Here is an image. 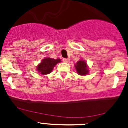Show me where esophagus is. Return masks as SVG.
<instances>
[{
	"instance_id": "1",
	"label": "esophagus",
	"mask_w": 128,
	"mask_h": 128,
	"mask_svg": "<svg viewBox=\"0 0 128 128\" xmlns=\"http://www.w3.org/2000/svg\"><path fill=\"white\" fill-rule=\"evenodd\" d=\"M63 61H64V62H65V63H68V59L64 58V59H63Z\"/></svg>"
}]
</instances>
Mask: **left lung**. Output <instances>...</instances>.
Here are the masks:
<instances>
[{
    "mask_svg": "<svg viewBox=\"0 0 128 128\" xmlns=\"http://www.w3.org/2000/svg\"><path fill=\"white\" fill-rule=\"evenodd\" d=\"M76 70L80 75H86L88 73L86 64L84 60H80L75 64Z\"/></svg>",
    "mask_w": 128,
    "mask_h": 128,
    "instance_id": "left-lung-1",
    "label": "left lung"
}]
</instances>
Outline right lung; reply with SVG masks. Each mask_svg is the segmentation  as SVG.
<instances>
[{"label": "right lung", "mask_w": 128, "mask_h": 128, "mask_svg": "<svg viewBox=\"0 0 128 128\" xmlns=\"http://www.w3.org/2000/svg\"><path fill=\"white\" fill-rule=\"evenodd\" d=\"M61 62L60 59H54L51 58H45L41 64L37 66L38 72H40L42 74H46L51 73L55 65Z\"/></svg>", "instance_id": "add662e5"}]
</instances>
